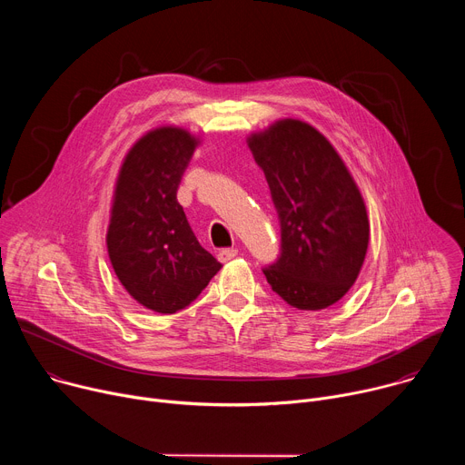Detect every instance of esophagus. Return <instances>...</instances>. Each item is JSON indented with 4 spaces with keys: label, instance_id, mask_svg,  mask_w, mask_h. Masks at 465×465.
Masks as SVG:
<instances>
[{
    "label": "esophagus",
    "instance_id": "34e87169",
    "mask_svg": "<svg viewBox=\"0 0 465 465\" xmlns=\"http://www.w3.org/2000/svg\"><path fill=\"white\" fill-rule=\"evenodd\" d=\"M235 255H237V250H235V248H223V250L219 252V259H221L223 262L233 259Z\"/></svg>",
    "mask_w": 465,
    "mask_h": 465
}]
</instances>
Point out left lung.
<instances>
[{
  "label": "left lung",
  "instance_id": "1",
  "mask_svg": "<svg viewBox=\"0 0 465 465\" xmlns=\"http://www.w3.org/2000/svg\"><path fill=\"white\" fill-rule=\"evenodd\" d=\"M248 145L269 182L282 233L264 278L296 309L337 303L355 283L370 239L351 174L333 145L303 121H278Z\"/></svg>",
  "mask_w": 465,
  "mask_h": 465
}]
</instances>
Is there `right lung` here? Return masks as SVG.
<instances>
[{"mask_svg": "<svg viewBox=\"0 0 465 465\" xmlns=\"http://www.w3.org/2000/svg\"><path fill=\"white\" fill-rule=\"evenodd\" d=\"M194 147L182 128L149 132L126 154L114 194L112 267L132 298L163 314L185 309L223 267L196 241L176 201Z\"/></svg>", "mask_w": 465, "mask_h": 465, "instance_id": "right-lung-1", "label": "right lung"}]
</instances>
